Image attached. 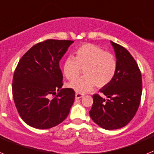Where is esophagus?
<instances>
[{
  "label": "esophagus",
  "mask_w": 154,
  "mask_h": 154,
  "mask_svg": "<svg viewBox=\"0 0 154 154\" xmlns=\"http://www.w3.org/2000/svg\"><path fill=\"white\" fill-rule=\"evenodd\" d=\"M84 94H79V93H76V94H75V97H76V99H80V98L83 97H84Z\"/></svg>",
  "instance_id": "esophagus-1"
}]
</instances>
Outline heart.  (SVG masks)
<instances>
[{"label":"heart","mask_w":154,"mask_h":154,"mask_svg":"<svg viewBox=\"0 0 154 154\" xmlns=\"http://www.w3.org/2000/svg\"><path fill=\"white\" fill-rule=\"evenodd\" d=\"M117 63L112 54L92 44H86L76 51L75 56L69 57L63 64V74L73 80L84 69L85 75L68 84V87L79 94H84L95 86L103 87L111 82L117 72Z\"/></svg>","instance_id":"heart-1"}]
</instances>
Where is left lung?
<instances>
[{"label": "left lung", "instance_id": "obj_1", "mask_svg": "<svg viewBox=\"0 0 154 154\" xmlns=\"http://www.w3.org/2000/svg\"><path fill=\"white\" fill-rule=\"evenodd\" d=\"M117 68L111 82L100 90L89 113L95 124L105 130H116L127 125L137 111L142 94V77L132 55L124 47L110 41Z\"/></svg>", "mask_w": 154, "mask_h": 154}]
</instances>
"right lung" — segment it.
I'll use <instances>...</instances> for the list:
<instances>
[{
	"mask_svg": "<svg viewBox=\"0 0 154 154\" xmlns=\"http://www.w3.org/2000/svg\"><path fill=\"white\" fill-rule=\"evenodd\" d=\"M73 43L51 39L38 43L17 66L12 84L14 100L22 120L30 127L49 129L68 116L75 92L61 88L63 74L59 63ZM51 95L55 97L50 98Z\"/></svg>",
	"mask_w": 154,
	"mask_h": 154,
	"instance_id": "right-lung-1",
	"label": "right lung"
}]
</instances>
